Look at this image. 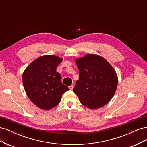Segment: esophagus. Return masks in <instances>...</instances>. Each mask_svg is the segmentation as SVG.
I'll return each instance as SVG.
<instances>
[{
  "label": "esophagus",
  "mask_w": 147,
  "mask_h": 147,
  "mask_svg": "<svg viewBox=\"0 0 147 147\" xmlns=\"http://www.w3.org/2000/svg\"><path fill=\"white\" fill-rule=\"evenodd\" d=\"M69 89H70V90H72L73 89H74V85H73V84H72V85L69 86Z\"/></svg>",
  "instance_id": "1"
}]
</instances>
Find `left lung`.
Masks as SVG:
<instances>
[{
  "label": "left lung",
  "instance_id": "1",
  "mask_svg": "<svg viewBox=\"0 0 147 147\" xmlns=\"http://www.w3.org/2000/svg\"><path fill=\"white\" fill-rule=\"evenodd\" d=\"M79 80L73 91L83 105L89 109L102 107L112 99L117 90L118 77L106 59L88 54L77 59Z\"/></svg>",
  "mask_w": 147,
  "mask_h": 147
}]
</instances>
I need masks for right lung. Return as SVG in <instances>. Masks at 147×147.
Wrapping results in <instances>:
<instances>
[{
    "label": "right lung",
    "mask_w": 147,
    "mask_h": 147,
    "mask_svg": "<svg viewBox=\"0 0 147 147\" xmlns=\"http://www.w3.org/2000/svg\"><path fill=\"white\" fill-rule=\"evenodd\" d=\"M63 59L46 55L34 60L23 75L25 91L29 99L38 107L50 110L58 105L62 95L69 90L61 82L56 68Z\"/></svg>",
    "instance_id": "add662e5"
}]
</instances>
